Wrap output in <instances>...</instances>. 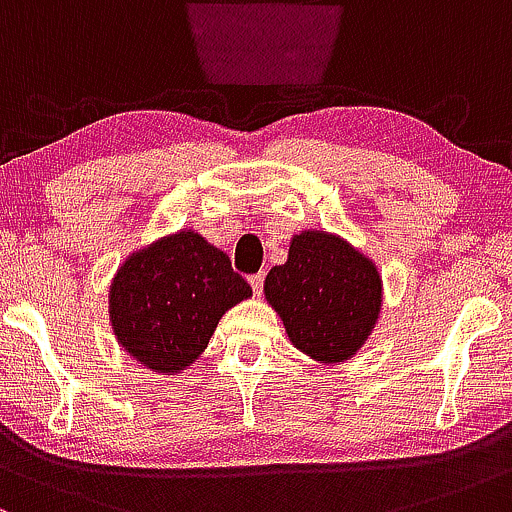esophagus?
Instances as JSON below:
<instances>
[{"instance_id": "esophagus-1", "label": "esophagus", "mask_w": 512, "mask_h": 512, "mask_svg": "<svg viewBox=\"0 0 512 512\" xmlns=\"http://www.w3.org/2000/svg\"><path fill=\"white\" fill-rule=\"evenodd\" d=\"M263 280H266V275L263 273H256V275H249V285L251 290H254V295L258 297L263 292Z\"/></svg>"}]
</instances>
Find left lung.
<instances>
[{
    "instance_id": "1",
    "label": "left lung",
    "mask_w": 512,
    "mask_h": 512,
    "mask_svg": "<svg viewBox=\"0 0 512 512\" xmlns=\"http://www.w3.org/2000/svg\"><path fill=\"white\" fill-rule=\"evenodd\" d=\"M263 287L292 346L321 363L358 353L382 307L375 263L324 232L297 234L287 263L271 268Z\"/></svg>"
}]
</instances>
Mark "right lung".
I'll list each match as a JSON object with an SVG mask.
<instances>
[{"label":"right lung","instance_id":"right-lung-1","mask_svg":"<svg viewBox=\"0 0 512 512\" xmlns=\"http://www.w3.org/2000/svg\"><path fill=\"white\" fill-rule=\"evenodd\" d=\"M246 297L251 287L229 256L188 229L120 266L111 321L132 358L154 372H179L208 348L222 314Z\"/></svg>","mask_w":512,"mask_h":512}]
</instances>
